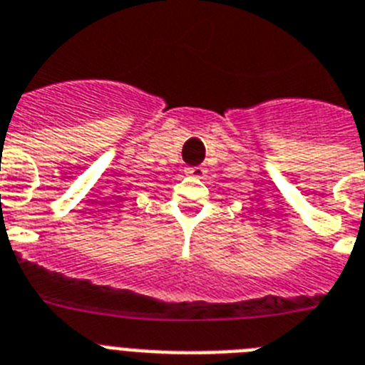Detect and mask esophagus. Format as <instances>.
I'll list each match as a JSON object with an SVG mask.
<instances>
[{
  "label": "esophagus",
  "instance_id": "34e87169",
  "mask_svg": "<svg viewBox=\"0 0 365 365\" xmlns=\"http://www.w3.org/2000/svg\"><path fill=\"white\" fill-rule=\"evenodd\" d=\"M185 173H187L191 178H202L204 174H206V170H204L202 167H189Z\"/></svg>",
  "mask_w": 365,
  "mask_h": 365
}]
</instances>
